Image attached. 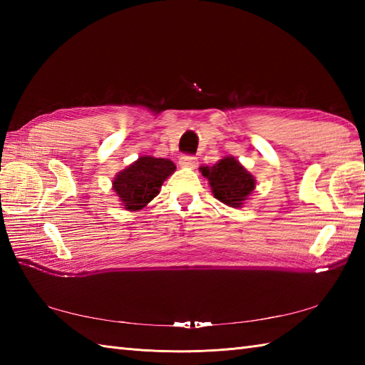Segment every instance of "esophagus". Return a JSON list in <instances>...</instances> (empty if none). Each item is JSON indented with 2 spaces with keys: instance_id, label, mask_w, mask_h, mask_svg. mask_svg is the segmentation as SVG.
Listing matches in <instances>:
<instances>
[{
  "instance_id": "esophagus-1",
  "label": "esophagus",
  "mask_w": 365,
  "mask_h": 365,
  "mask_svg": "<svg viewBox=\"0 0 365 365\" xmlns=\"http://www.w3.org/2000/svg\"><path fill=\"white\" fill-rule=\"evenodd\" d=\"M178 163H180V166L183 168H196L197 165V158L195 157V155H182L180 160H178Z\"/></svg>"
}]
</instances>
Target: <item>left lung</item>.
I'll return each instance as SVG.
<instances>
[{
	"mask_svg": "<svg viewBox=\"0 0 365 365\" xmlns=\"http://www.w3.org/2000/svg\"><path fill=\"white\" fill-rule=\"evenodd\" d=\"M200 170L210 182L213 196L229 207H242L243 200L255 188L254 177L232 157L220 160L212 168H200Z\"/></svg>",
	"mask_w": 365,
	"mask_h": 365,
	"instance_id": "left-lung-1",
	"label": "left lung"
}]
</instances>
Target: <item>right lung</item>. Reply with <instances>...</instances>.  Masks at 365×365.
<instances>
[{"label": "right lung", "mask_w": 365, "mask_h": 365, "mask_svg": "<svg viewBox=\"0 0 365 365\" xmlns=\"http://www.w3.org/2000/svg\"><path fill=\"white\" fill-rule=\"evenodd\" d=\"M175 170L173 161L165 158L141 157L118 174L113 190L127 210H139L158 195L163 182Z\"/></svg>", "instance_id": "1"}]
</instances>
